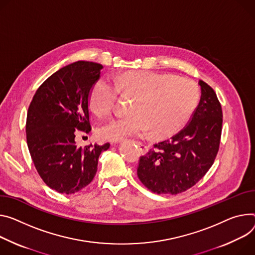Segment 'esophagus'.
<instances>
[{
    "label": "esophagus",
    "instance_id": "obj_1",
    "mask_svg": "<svg viewBox=\"0 0 255 255\" xmlns=\"http://www.w3.org/2000/svg\"><path fill=\"white\" fill-rule=\"evenodd\" d=\"M135 143L138 145V147H139V149H140L141 152H145V151L147 150V146L145 145V143L140 142V141H135Z\"/></svg>",
    "mask_w": 255,
    "mask_h": 255
}]
</instances>
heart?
I'll return each instance as SVG.
<instances>
[{
	"label": "heart",
	"instance_id": "heart-1",
	"mask_svg": "<svg viewBox=\"0 0 255 255\" xmlns=\"http://www.w3.org/2000/svg\"><path fill=\"white\" fill-rule=\"evenodd\" d=\"M115 85L100 78L89 92V107L99 116L112 112L118 91L134 97L127 116H117L98 130L101 138L121 141L149 130L155 137L174 134L188 120L198 102L196 85L170 74L131 71L114 78Z\"/></svg>",
	"mask_w": 255,
	"mask_h": 255
}]
</instances>
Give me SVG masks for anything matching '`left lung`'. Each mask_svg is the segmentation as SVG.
Instances as JSON below:
<instances>
[{
    "label": "left lung",
    "mask_w": 255,
    "mask_h": 255,
    "mask_svg": "<svg viewBox=\"0 0 255 255\" xmlns=\"http://www.w3.org/2000/svg\"><path fill=\"white\" fill-rule=\"evenodd\" d=\"M200 100L189 124L169 139L157 142L139 159L137 176L156 194L186 191L206 174L217 156L223 124L221 104L202 80Z\"/></svg>",
    "instance_id": "8db88e82"
}]
</instances>
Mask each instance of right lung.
I'll return each mask as SVG.
<instances>
[{
  "instance_id": "add662e5",
  "label": "right lung",
  "mask_w": 255,
  "mask_h": 255,
  "mask_svg": "<svg viewBox=\"0 0 255 255\" xmlns=\"http://www.w3.org/2000/svg\"><path fill=\"white\" fill-rule=\"evenodd\" d=\"M103 66L77 61L45 80L36 90L27 112L26 138L33 164L48 186L73 194L92 181L104 145L78 146L75 134L88 133L89 92Z\"/></svg>"
}]
</instances>
